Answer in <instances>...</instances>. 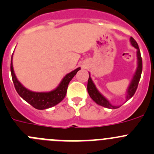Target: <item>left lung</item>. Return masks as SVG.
Here are the masks:
<instances>
[{
    "label": "left lung",
    "mask_w": 154,
    "mask_h": 154,
    "mask_svg": "<svg viewBox=\"0 0 154 154\" xmlns=\"http://www.w3.org/2000/svg\"><path fill=\"white\" fill-rule=\"evenodd\" d=\"M130 41L132 45L138 50V51H137V56H138V68H137V71L136 72H135V76H134L133 79H132V82H131L130 85H129V89H128L127 95H126V101L130 99V98L133 96L134 94L135 93V92H136L137 88H138V83H139V80L140 79H141V72H142V59H141V52H140L139 47H138V44H137V42L135 41V40L134 39L133 37H131ZM87 90L88 92H89V96L92 98V99L95 102H96L97 104H99V105H101L103 106V107H107V108L110 109H116L120 107V106L112 105L104 97H103L102 95L98 92V91L97 90V89L95 88V86L94 85L93 82H92V79H91L90 76H89V79H88Z\"/></svg>",
    "instance_id": "obj_1"
}]
</instances>
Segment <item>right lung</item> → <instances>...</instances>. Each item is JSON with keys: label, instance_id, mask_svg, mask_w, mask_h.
I'll return each mask as SVG.
<instances>
[{"label": "right lung", "instance_id": "1", "mask_svg": "<svg viewBox=\"0 0 154 154\" xmlns=\"http://www.w3.org/2000/svg\"><path fill=\"white\" fill-rule=\"evenodd\" d=\"M12 58H13V56H12ZM12 58L11 64H10V71H11L12 79H13V84H14L16 92L25 101L29 103L34 108L38 109V110H44V109L52 107L59 104L61 101H62L66 95L68 83L72 80L77 71L80 69V68H78L73 71L72 72L67 74L62 80L59 86L55 90L50 92H34L25 89L18 81L14 74V71H13Z\"/></svg>", "mask_w": 154, "mask_h": 154}]
</instances>
